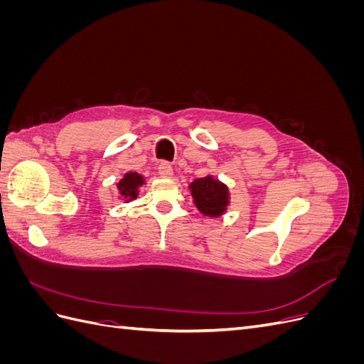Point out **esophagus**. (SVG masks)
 <instances>
[{"instance_id": "esophagus-1", "label": "esophagus", "mask_w": 364, "mask_h": 364, "mask_svg": "<svg viewBox=\"0 0 364 364\" xmlns=\"http://www.w3.org/2000/svg\"><path fill=\"white\" fill-rule=\"evenodd\" d=\"M158 173L161 178H165V179H170L173 176V167L168 164V162H161V165L158 167Z\"/></svg>"}]
</instances>
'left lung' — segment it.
<instances>
[{
  "mask_svg": "<svg viewBox=\"0 0 364 364\" xmlns=\"http://www.w3.org/2000/svg\"><path fill=\"white\" fill-rule=\"evenodd\" d=\"M188 191L193 197L194 206L200 214L217 218L228 213L230 205L229 186L215 176L206 174L205 178L194 179L188 185Z\"/></svg>",
  "mask_w": 364,
  "mask_h": 364,
  "instance_id": "1",
  "label": "left lung"
}]
</instances>
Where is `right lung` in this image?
I'll use <instances>...</instances> for the list:
<instances>
[{
  "instance_id": "1",
  "label": "right lung",
  "mask_w": 364,
  "mask_h": 364,
  "mask_svg": "<svg viewBox=\"0 0 364 364\" xmlns=\"http://www.w3.org/2000/svg\"><path fill=\"white\" fill-rule=\"evenodd\" d=\"M146 185V178L136 171H127L117 182V197L123 203H130L138 199L141 186Z\"/></svg>"
}]
</instances>
